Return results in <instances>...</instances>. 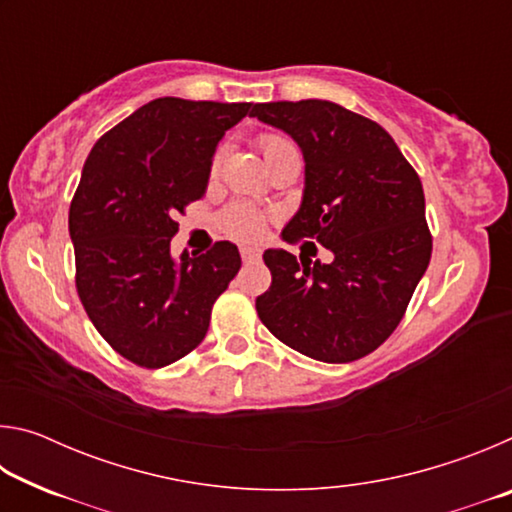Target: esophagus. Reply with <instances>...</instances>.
<instances>
[{"label": "esophagus", "instance_id": "esophagus-1", "mask_svg": "<svg viewBox=\"0 0 512 512\" xmlns=\"http://www.w3.org/2000/svg\"><path fill=\"white\" fill-rule=\"evenodd\" d=\"M241 259H244V262H255V259H259V250L257 248H241Z\"/></svg>", "mask_w": 512, "mask_h": 512}]
</instances>
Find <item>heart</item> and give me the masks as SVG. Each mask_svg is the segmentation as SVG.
<instances>
[{"instance_id":"obj_1","label":"heart","mask_w":512,"mask_h":512,"mask_svg":"<svg viewBox=\"0 0 512 512\" xmlns=\"http://www.w3.org/2000/svg\"><path fill=\"white\" fill-rule=\"evenodd\" d=\"M257 144H259V149H262L266 162L273 160L275 155H280L284 151L296 149V144H293L289 137L277 135V133H262L257 137ZM223 155H225L223 149H219L212 155V162H210V176L212 178L221 169ZM266 221H268V214L264 210H257V207L246 205V203H235L221 214L219 225L228 237L237 239V241H244V244H253V241L262 237V232L266 228Z\"/></svg>"}]
</instances>
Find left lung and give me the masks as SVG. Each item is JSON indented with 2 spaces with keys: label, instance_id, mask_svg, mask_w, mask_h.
<instances>
[{
  "label": "left lung",
  "instance_id": "8db88e82",
  "mask_svg": "<svg viewBox=\"0 0 512 512\" xmlns=\"http://www.w3.org/2000/svg\"><path fill=\"white\" fill-rule=\"evenodd\" d=\"M250 117L289 133L307 162L305 198L282 237L334 253L323 264L266 250L273 282L255 300L257 316L311 359L366 357L400 325L431 259L418 171L377 121L339 103H255Z\"/></svg>",
  "mask_w": 512,
  "mask_h": 512
}]
</instances>
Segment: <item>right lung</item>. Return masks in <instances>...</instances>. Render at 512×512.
I'll use <instances>...</instances> for the list:
<instances>
[{"label": "right lung", "mask_w": 512, "mask_h": 512, "mask_svg": "<svg viewBox=\"0 0 512 512\" xmlns=\"http://www.w3.org/2000/svg\"><path fill=\"white\" fill-rule=\"evenodd\" d=\"M253 103L162 97L92 146L69 205L76 291L112 350L162 368L196 350L216 298L239 273L235 244L169 255L178 214L205 196L216 144Z\"/></svg>", "instance_id": "right-lung-1"}]
</instances>
